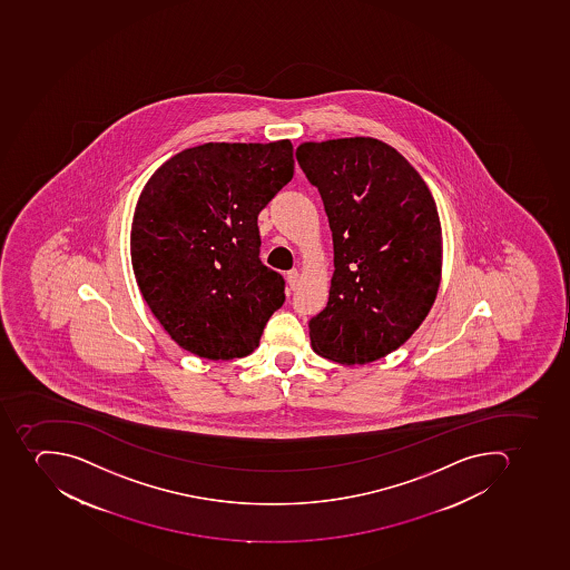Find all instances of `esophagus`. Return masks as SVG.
<instances>
[{"instance_id": "1", "label": "esophagus", "mask_w": 570, "mask_h": 570, "mask_svg": "<svg viewBox=\"0 0 570 570\" xmlns=\"http://www.w3.org/2000/svg\"><path fill=\"white\" fill-rule=\"evenodd\" d=\"M287 282H288V287H291L292 291H294V288L297 287V283H299V271H297V269L288 271Z\"/></svg>"}]
</instances>
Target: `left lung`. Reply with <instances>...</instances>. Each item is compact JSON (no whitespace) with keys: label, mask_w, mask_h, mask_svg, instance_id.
<instances>
[{"label":"left lung","mask_w":570,"mask_h":570,"mask_svg":"<svg viewBox=\"0 0 570 570\" xmlns=\"http://www.w3.org/2000/svg\"><path fill=\"white\" fill-rule=\"evenodd\" d=\"M296 158L333 234L326 308L309 321L315 353L365 365L417 332L442 279V226L426 181L372 137L303 142Z\"/></svg>","instance_id":"obj_1"}]
</instances>
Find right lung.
<instances>
[{"label":"right lung","mask_w":570,"mask_h":570,"mask_svg":"<svg viewBox=\"0 0 570 570\" xmlns=\"http://www.w3.org/2000/svg\"><path fill=\"white\" fill-rule=\"evenodd\" d=\"M294 175V148L208 142L164 161L144 185L130 234L135 279L170 338L199 358H243L285 301L258 258V214Z\"/></svg>","instance_id":"1"}]
</instances>
